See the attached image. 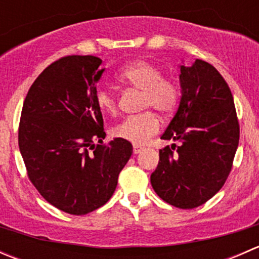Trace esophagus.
Wrapping results in <instances>:
<instances>
[{"label": "esophagus", "mask_w": 259, "mask_h": 259, "mask_svg": "<svg viewBox=\"0 0 259 259\" xmlns=\"http://www.w3.org/2000/svg\"><path fill=\"white\" fill-rule=\"evenodd\" d=\"M133 151H134V154H139V153H142V151H143V148H142V146H139V145H134V148H133Z\"/></svg>", "instance_id": "1"}]
</instances>
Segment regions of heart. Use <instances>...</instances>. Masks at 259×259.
Returning <instances> with one entry per match:
<instances>
[{
    "label": "heart",
    "mask_w": 259,
    "mask_h": 259,
    "mask_svg": "<svg viewBox=\"0 0 259 259\" xmlns=\"http://www.w3.org/2000/svg\"><path fill=\"white\" fill-rule=\"evenodd\" d=\"M120 83L142 90V109L153 108L161 114H169L176 109L179 100V89L173 80L161 77L156 65L146 60H135L125 65L116 75ZM95 103L104 114L113 115L117 110V101L111 91L100 88L95 93ZM158 116L153 111L125 117L115 125L113 135L133 144H144L159 132Z\"/></svg>",
    "instance_id": "heart-1"
}]
</instances>
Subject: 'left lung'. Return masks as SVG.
I'll return each instance as SVG.
<instances>
[{"instance_id": "obj_1", "label": "left lung", "mask_w": 259, "mask_h": 259, "mask_svg": "<svg viewBox=\"0 0 259 259\" xmlns=\"http://www.w3.org/2000/svg\"><path fill=\"white\" fill-rule=\"evenodd\" d=\"M180 103L161 139L179 142L159 151L150 176L156 194L182 209L199 207L228 178L239 142L233 95L214 66L197 59L179 65Z\"/></svg>"}]
</instances>
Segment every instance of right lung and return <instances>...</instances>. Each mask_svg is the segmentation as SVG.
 <instances>
[{"instance_id": "obj_1", "label": "right lung", "mask_w": 259, "mask_h": 259, "mask_svg": "<svg viewBox=\"0 0 259 259\" xmlns=\"http://www.w3.org/2000/svg\"><path fill=\"white\" fill-rule=\"evenodd\" d=\"M101 62L77 55L55 61L32 83L21 113L18 146L28 178L50 204L74 215L110 199L133 154L119 138L101 145L106 134L95 103Z\"/></svg>"}]
</instances>
